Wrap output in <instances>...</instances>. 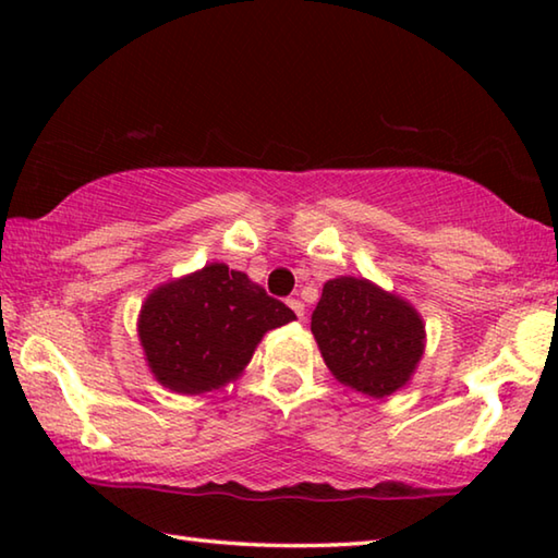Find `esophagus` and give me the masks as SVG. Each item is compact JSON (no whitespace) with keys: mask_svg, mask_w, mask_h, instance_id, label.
Wrapping results in <instances>:
<instances>
[{"mask_svg":"<svg viewBox=\"0 0 558 558\" xmlns=\"http://www.w3.org/2000/svg\"><path fill=\"white\" fill-rule=\"evenodd\" d=\"M288 305L292 307V313H295L300 319H305V305H302V302L298 300V298H292V300H288Z\"/></svg>","mask_w":558,"mask_h":558,"instance_id":"obj_1","label":"esophagus"}]
</instances>
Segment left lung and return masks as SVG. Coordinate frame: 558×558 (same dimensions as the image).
Returning <instances> with one entry per match:
<instances>
[{
	"label": "left lung",
	"instance_id": "1",
	"mask_svg": "<svg viewBox=\"0 0 558 558\" xmlns=\"http://www.w3.org/2000/svg\"><path fill=\"white\" fill-rule=\"evenodd\" d=\"M310 329L335 379L372 399L401 391L426 352L418 310L366 278L327 280Z\"/></svg>",
	"mask_w": 558,
	"mask_h": 558
}]
</instances>
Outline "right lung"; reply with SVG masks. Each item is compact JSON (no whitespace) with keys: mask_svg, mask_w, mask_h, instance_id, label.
Wrapping results in <instances>:
<instances>
[{"mask_svg":"<svg viewBox=\"0 0 558 558\" xmlns=\"http://www.w3.org/2000/svg\"><path fill=\"white\" fill-rule=\"evenodd\" d=\"M295 319L258 282L226 263L167 280L145 298L137 337L165 389L199 396L239 379L266 332Z\"/></svg>","mask_w":558,"mask_h":558,"instance_id":"right-lung-1","label":"right lung"}]
</instances>
